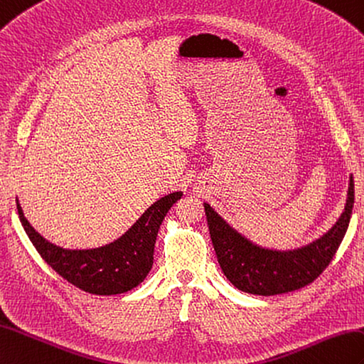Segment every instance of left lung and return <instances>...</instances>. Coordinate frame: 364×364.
Wrapping results in <instances>:
<instances>
[{"mask_svg": "<svg viewBox=\"0 0 364 364\" xmlns=\"http://www.w3.org/2000/svg\"><path fill=\"white\" fill-rule=\"evenodd\" d=\"M353 196V176L350 175L348 200L336 223L315 242L289 251L268 250L255 245L205 203L210 239L223 274L235 289L259 296L289 293L311 284L331 264L348 231Z\"/></svg>", "mask_w": 364, "mask_h": 364, "instance_id": "obj_1", "label": "left lung"}]
</instances>
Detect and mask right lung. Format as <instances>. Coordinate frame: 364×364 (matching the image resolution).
Listing matches in <instances>:
<instances>
[{
  "label": "right lung",
  "mask_w": 364,
  "mask_h": 364,
  "mask_svg": "<svg viewBox=\"0 0 364 364\" xmlns=\"http://www.w3.org/2000/svg\"><path fill=\"white\" fill-rule=\"evenodd\" d=\"M183 197L173 192L155 201L122 237L95 250H65L33 230L16 200L20 222L29 240L46 264L77 289L100 296H112L138 287L154 265L158 230L168 209Z\"/></svg>",
  "instance_id": "add662e5"
}]
</instances>
